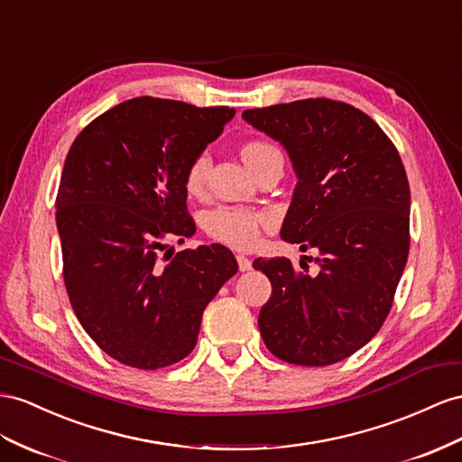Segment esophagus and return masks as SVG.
Here are the masks:
<instances>
[{
	"label": "esophagus",
	"instance_id": "34e87169",
	"mask_svg": "<svg viewBox=\"0 0 462 462\" xmlns=\"http://www.w3.org/2000/svg\"><path fill=\"white\" fill-rule=\"evenodd\" d=\"M236 259H238V267H240V271H250L252 269V262L250 259H247L245 255H236Z\"/></svg>",
	"mask_w": 462,
	"mask_h": 462
}]
</instances>
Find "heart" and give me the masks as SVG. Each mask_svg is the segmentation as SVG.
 Returning a JSON list of instances; mask_svg holds the SVG:
<instances>
[{
	"instance_id": "heart-1",
	"label": "heart",
	"mask_w": 462,
	"mask_h": 462,
	"mask_svg": "<svg viewBox=\"0 0 462 462\" xmlns=\"http://www.w3.org/2000/svg\"><path fill=\"white\" fill-rule=\"evenodd\" d=\"M277 150L275 146L267 144L263 140H252L242 148V160L247 168L263 160L269 152ZM208 173V156L207 153H197V156L189 162L183 183L189 193H200L207 181ZM271 224V215L263 210L247 208L240 205H218L205 212L203 217V228L212 240H217L224 245L236 247V250H250L259 242V234L262 228Z\"/></svg>"
}]
</instances>
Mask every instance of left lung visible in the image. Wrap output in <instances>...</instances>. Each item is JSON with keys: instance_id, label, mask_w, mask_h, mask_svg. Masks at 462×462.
<instances>
[{"instance_id": "left-lung-1", "label": "left lung", "mask_w": 462, "mask_h": 462, "mask_svg": "<svg viewBox=\"0 0 462 462\" xmlns=\"http://www.w3.org/2000/svg\"><path fill=\"white\" fill-rule=\"evenodd\" d=\"M244 121L285 146L299 183L281 238L316 247L309 275L291 259L257 257L271 281L259 332L275 357L302 366L344 361L376 336L410 252V185L383 128L324 97L247 109Z\"/></svg>"}]
</instances>
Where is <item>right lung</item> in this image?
<instances>
[{"label":"right lung","mask_w":462,"mask_h":462,"mask_svg":"<svg viewBox=\"0 0 462 462\" xmlns=\"http://www.w3.org/2000/svg\"><path fill=\"white\" fill-rule=\"evenodd\" d=\"M230 107L134 97L91 121L69 148L56 197L64 282L88 336L142 371L187 357L200 318L238 271L228 247L165 252L191 238L183 175Z\"/></svg>","instance_id":"1"}]
</instances>
